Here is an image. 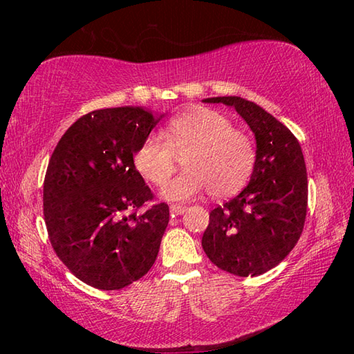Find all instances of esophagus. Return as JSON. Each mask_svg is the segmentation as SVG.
<instances>
[{"mask_svg":"<svg viewBox=\"0 0 354 354\" xmlns=\"http://www.w3.org/2000/svg\"><path fill=\"white\" fill-rule=\"evenodd\" d=\"M187 211V206H183V205H171L170 206V212L173 215H181Z\"/></svg>","mask_w":354,"mask_h":354,"instance_id":"1","label":"esophagus"}]
</instances>
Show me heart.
I'll return each instance as SVG.
<instances>
[{"label":"heart","instance_id":"obj_1","mask_svg":"<svg viewBox=\"0 0 354 354\" xmlns=\"http://www.w3.org/2000/svg\"><path fill=\"white\" fill-rule=\"evenodd\" d=\"M162 136L147 137L134 162L148 181L164 185L176 171L178 158H185L187 171L165 185V200L187 201L206 189L218 198L227 196L242 189L253 173L254 143L218 112L200 107L183 113L167 124Z\"/></svg>","mask_w":354,"mask_h":354}]
</instances>
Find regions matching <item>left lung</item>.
Here are the masks:
<instances>
[{"label":"left lung","instance_id":"8db88e82","mask_svg":"<svg viewBox=\"0 0 354 354\" xmlns=\"http://www.w3.org/2000/svg\"><path fill=\"white\" fill-rule=\"evenodd\" d=\"M203 103L234 107L256 139L250 183L209 214L203 250L221 270L236 277H257L277 267L303 232L308 175L301 147L289 128L253 101L214 97Z\"/></svg>","mask_w":354,"mask_h":354}]
</instances>
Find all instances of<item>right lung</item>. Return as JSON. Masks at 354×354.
I'll list each match as a JSON object with an SVG mask.
<instances>
[{"instance_id":"1","label":"right lung","mask_w":354,"mask_h":354,"mask_svg":"<svg viewBox=\"0 0 354 354\" xmlns=\"http://www.w3.org/2000/svg\"><path fill=\"white\" fill-rule=\"evenodd\" d=\"M160 118L134 106L88 112L51 154L44 183L48 236L68 270L95 289L133 284L158 257L169 206L137 212L153 194L134 154Z\"/></svg>"}]
</instances>
